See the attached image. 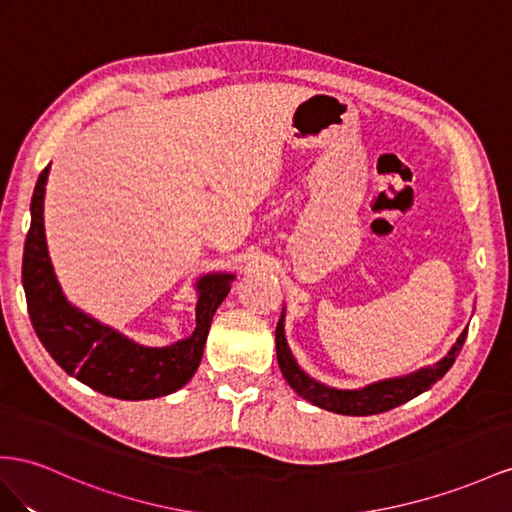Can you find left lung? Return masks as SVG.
Returning a JSON list of instances; mask_svg holds the SVG:
<instances>
[{
  "instance_id": "1",
  "label": "left lung",
  "mask_w": 512,
  "mask_h": 512,
  "mask_svg": "<svg viewBox=\"0 0 512 512\" xmlns=\"http://www.w3.org/2000/svg\"><path fill=\"white\" fill-rule=\"evenodd\" d=\"M274 337H277V361L281 374L287 385H290L300 398L320 406V409L339 415H376L389 409H396V406L413 400L419 393H424L435 385L439 378L452 368L454 359L458 357V352H461L465 344L467 329H463V333L456 337L452 348L445 352L437 363L424 365V368L402 376L383 378V381H376L359 389H337L331 385H324L300 368L285 339V307L281 311V320L277 324V333H274Z\"/></svg>"
}]
</instances>
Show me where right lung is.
Here are the masks:
<instances>
[{
	"label": "right lung",
	"mask_w": 512,
	"mask_h": 512,
	"mask_svg": "<svg viewBox=\"0 0 512 512\" xmlns=\"http://www.w3.org/2000/svg\"><path fill=\"white\" fill-rule=\"evenodd\" d=\"M49 166L36 181L30 231L23 248V290L34 331L60 368L99 393L119 400H151L181 389L203 359L209 326L227 298L235 274L209 272L196 287V329L179 342L151 348L95 320L64 296L45 238V186Z\"/></svg>",
	"instance_id": "obj_1"
}]
</instances>
